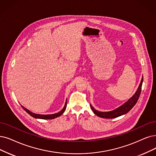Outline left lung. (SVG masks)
<instances>
[{
    "instance_id": "8db88e82",
    "label": "left lung",
    "mask_w": 156,
    "mask_h": 156,
    "mask_svg": "<svg viewBox=\"0 0 156 156\" xmlns=\"http://www.w3.org/2000/svg\"><path fill=\"white\" fill-rule=\"evenodd\" d=\"M143 80V77H142L140 86L138 87V90H137V91H136L135 94L131 98H129L128 100V101H127L126 103H124L119 108H118L116 109L111 111L101 112L95 109L94 108H93L91 105H90L91 109L93 111V113H94L97 116L103 118H115L127 113L134 106L137 101H138V100L140 95L141 91Z\"/></svg>"
}]
</instances>
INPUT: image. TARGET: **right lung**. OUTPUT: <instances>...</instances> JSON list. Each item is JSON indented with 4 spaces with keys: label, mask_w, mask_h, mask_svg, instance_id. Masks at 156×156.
<instances>
[{
    "label": "right lung",
    "mask_w": 156,
    "mask_h": 156,
    "mask_svg": "<svg viewBox=\"0 0 156 156\" xmlns=\"http://www.w3.org/2000/svg\"><path fill=\"white\" fill-rule=\"evenodd\" d=\"M21 106L22 107V108L26 111L27 113L30 115L31 116H33V118H38V119H44V120H50V119H54V118H57L59 116H61L62 114H63L64 113V111L66 109V103H65V106L63 108V109H62L61 111L58 112V113H55V114H52V115H40V114H36V113H32V112L30 111L29 110L27 109L26 108H25L23 106H22V105H21Z\"/></svg>",
    "instance_id": "1"
}]
</instances>
